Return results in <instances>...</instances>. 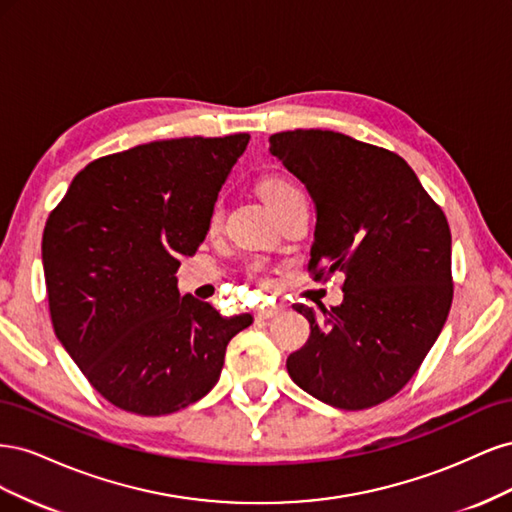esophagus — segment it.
<instances>
[{
  "label": "esophagus",
  "mask_w": 512,
  "mask_h": 512,
  "mask_svg": "<svg viewBox=\"0 0 512 512\" xmlns=\"http://www.w3.org/2000/svg\"><path fill=\"white\" fill-rule=\"evenodd\" d=\"M282 309L280 307H269V309H258L256 312V320H269V318H275L280 316Z\"/></svg>",
  "instance_id": "obj_1"
}]
</instances>
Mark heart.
<instances>
[{"label":"heart","mask_w":512,"mask_h":512,"mask_svg":"<svg viewBox=\"0 0 512 512\" xmlns=\"http://www.w3.org/2000/svg\"><path fill=\"white\" fill-rule=\"evenodd\" d=\"M260 192H262V196H265V200L267 203L271 205V207H275L277 203H282L284 198H288V196H292V194H297L299 190L294 188V185L290 183V181H286V179H282V177H271V179H265L260 183ZM220 224V209H215L213 213H211V226L215 228Z\"/></svg>","instance_id":"obj_1"}]
</instances>
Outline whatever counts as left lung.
Returning a JSON list of instances; mask_svg holds the SVG:
<instances>
[{
	"mask_svg": "<svg viewBox=\"0 0 512 512\" xmlns=\"http://www.w3.org/2000/svg\"><path fill=\"white\" fill-rule=\"evenodd\" d=\"M269 153L316 205L309 269L346 275L342 305L316 314L286 361L292 382L342 410L382 404L406 386L453 301L451 230L404 158L329 130L277 132Z\"/></svg>",
	"mask_w": 512,
	"mask_h": 512,
	"instance_id": "8db88e82",
	"label": "left lung"
}]
</instances>
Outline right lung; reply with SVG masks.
<instances>
[{"mask_svg": "<svg viewBox=\"0 0 512 512\" xmlns=\"http://www.w3.org/2000/svg\"><path fill=\"white\" fill-rule=\"evenodd\" d=\"M250 134L185 136L87 164L49 215L42 265L55 335L91 386L141 416L177 412L220 380L252 314L222 316L177 269L205 241Z\"/></svg>", "mask_w": 512, "mask_h": 512, "instance_id": "add662e5", "label": "right lung"}]
</instances>
